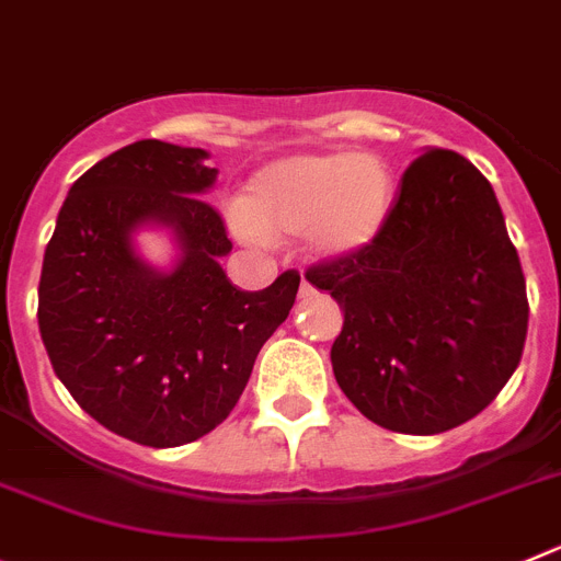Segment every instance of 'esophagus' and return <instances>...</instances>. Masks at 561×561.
<instances>
[{
  "label": "esophagus",
  "instance_id": "1",
  "mask_svg": "<svg viewBox=\"0 0 561 561\" xmlns=\"http://www.w3.org/2000/svg\"><path fill=\"white\" fill-rule=\"evenodd\" d=\"M314 295H317L314 286L308 284V280H302V284H300V300H311Z\"/></svg>",
  "mask_w": 561,
  "mask_h": 561
}]
</instances>
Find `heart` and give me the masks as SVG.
Segmentation results:
<instances>
[{
	"instance_id": "obj_1",
	"label": "heart",
	"mask_w": 561,
	"mask_h": 561,
	"mask_svg": "<svg viewBox=\"0 0 561 561\" xmlns=\"http://www.w3.org/2000/svg\"><path fill=\"white\" fill-rule=\"evenodd\" d=\"M394 203L389 163L367 152L291 156L261 169L239 225L266 239L306 233L322 255H351L378 239Z\"/></svg>"
}]
</instances>
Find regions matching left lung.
I'll list each match as a JSON object with an SVG mask.
<instances>
[{
	"label": "left lung",
	"instance_id": "8db88e82",
	"mask_svg": "<svg viewBox=\"0 0 561 561\" xmlns=\"http://www.w3.org/2000/svg\"><path fill=\"white\" fill-rule=\"evenodd\" d=\"M306 277L344 314L331 347L336 383L381 428H456L520 364L526 277L490 180L459 152L414 158L378 239Z\"/></svg>",
	"mask_w": 561,
	"mask_h": 561
}]
</instances>
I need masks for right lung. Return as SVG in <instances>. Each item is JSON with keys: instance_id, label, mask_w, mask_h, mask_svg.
Wrapping results in <instances>:
<instances>
[{"instance_id": "add662e5", "label": "right lung", "mask_w": 561, "mask_h": 561, "mask_svg": "<svg viewBox=\"0 0 561 561\" xmlns=\"http://www.w3.org/2000/svg\"><path fill=\"white\" fill-rule=\"evenodd\" d=\"M205 150L127 144L75 180L46 244L38 328L55 375L100 425L147 448H178L228 417L259 351L295 306L300 275L241 291L219 266L225 219L203 192ZM172 224L184 259L144 267L129 233Z\"/></svg>"}]
</instances>
